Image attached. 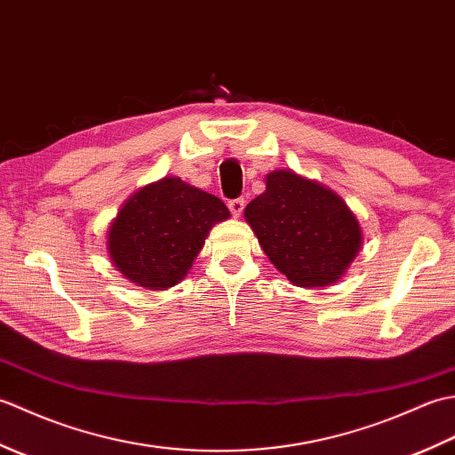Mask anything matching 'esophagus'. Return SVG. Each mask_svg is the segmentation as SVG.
Returning a JSON list of instances; mask_svg holds the SVG:
<instances>
[{"label": "esophagus", "instance_id": "esophagus-1", "mask_svg": "<svg viewBox=\"0 0 455 455\" xmlns=\"http://www.w3.org/2000/svg\"><path fill=\"white\" fill-rule=\"evenodd\" d=\"M244 205H246L244 197H236V199H230L228 201V209H230V212H233L235 217H240V212L244 211Z\"/></svg>", "mask_w": 455, "mask_h": 455}]
</instances>
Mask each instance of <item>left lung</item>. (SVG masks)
<instances>
[{"label":"left lung","instance_id":"left-lung-1","mask_svg":"<svg viewBox=\"0 0 455 455\" xmlns=\"http://www.w3.org/2000/svg\"><path fill=\"white\" fill-rule=\"evenodd\" d=\"M266 256L299 287L336 282L362 246L354 212L334 191L293 172L266 178V191L244 209Z\"/></svg>","mask_w":455,"mask_h":455}]
</instances>
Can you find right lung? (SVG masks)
<instances>
[{"mask_svg": "<svg viewBox=\"0 0 455 455\" xmlns=\"http://www.w3.org/2000/svg\"><path fill=\"white\" fill-rule=\"evenodd\" d=\"M219 197L164 178L124 203L109 228L115 267L140 287L166 289L188 274L211 227L228 219Z\"/></svg>", "mask_w": 455, "mask_h": 455, "instance_id": "add662e5", "label": "right lung"}]
</instances>
